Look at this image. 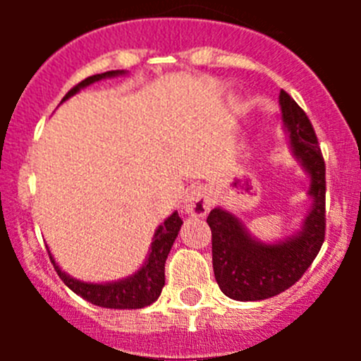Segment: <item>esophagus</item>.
<instances>
[{
	"instance_id": "34e87169",
	"label": "esophagus",
	"mask_w": 361,
	"mask_h": 361,
	"mask_svg": "<svg viewBox=\"0 0 361 361\" xmlns=\"http://www.w3.org/2000/svg\"><path fill=\"white\" fill-rule=\"evenodd\" d=\"M213 199H212V191L206 186H197L191 188L190 191L184 197L183 208L184 212L190 213L191 216H204L212 208Z\"/></svg>"
}]
</instances>
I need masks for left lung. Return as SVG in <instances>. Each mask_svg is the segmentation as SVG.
<instances>
[{
  "label": "left lung",
  "instance_id": "1",
  "mask_svg": "<svg viewBox=\"0 0 361 361\" xmlns=\"http://www.w3.org/2000/svg\"><path fill=\"white\" fill-rule=\"evenodd\" d=\"M283 126L295 157L311 177L312 209L296 237L279 244H262L224 209L209 212L213 273L226 296L255 302L280 295L302 279L317 258L325 238V162L317 133L305 111L288 92H280Z\"/></svg>",
  "mask_w": 361,
  "mask_h": 361
}]
</instances>
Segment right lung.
Listing matches in <instances>:
<instances>
[{"label":"right lung","mask_w":361,"mask_h":361,"mask_svg":"<svg viewBox=\"0 0 361 361\" xmlns=\"http://www.w3.org/2000/svg\"><path fill=\"white\" fill-rule=\"evenodd\" d=\"M119 73H124V70H110V72L90 75V78H86L79 85L73 86L72 90L63 97V101L68 99L70 95L75 94V92L81 90V88H85V86L92 85V82L101 81L104 78H114V75H119ZM180 226H183V219L178 216L177 212L168 216L164 220V224L159 226L157 233L153 237L152 251H149L148 260L145 262V266L137 271L135 275H132L130 279L119 280V282H81V280L72 279V276L66 275L65 271L59 269V266H56L52 257H50V260H52L57 275L65 282V286H68L75 295L88 300L90 304L108 309H141L153 304L159 298V295H161L162 288H164L166 258H168L171 245H173L175 238H177Z\"/></svg>","instance_id":"add662e5"}]
</instances>
